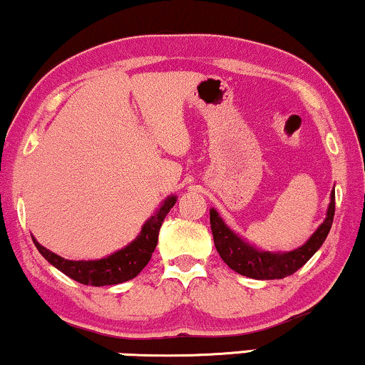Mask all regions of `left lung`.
<instances>
[{"label":"left lung","mask_w":365,"mask_h":365,"mask_svg":"<svg viewBox=\"0 0 365 365\" xmlns=\"http://www.w3.org/2000/svg\"><path fill=\"white\" fill-rule=\"evenodd\" d=\"M334 215L335 191H331L327 218L314 230L313 235L308 238L307 244L289 252H269L259 249V247L250 244L244 237L233 232L215 208L210 210V223L211 232H213L215 247H217L220 257L223 259V262L228 267L245 277L269 281V279H282L291 276L317 254V250L323 245L328 232H330L331 223H334Z\"/></svg>","instance_id":"1"}]
</instances>
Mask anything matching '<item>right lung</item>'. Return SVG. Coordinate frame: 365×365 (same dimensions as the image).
<instances>
[{
	"instance_id": "add662e5",
	"label": "right lung",
	"mask_w": 365,
	"mask_h": 365,
	"mask_svg": "<svg viewBox=\"0 0 365 365\" xmlns=\"http://www.w3.org/2000/svg\"><path fill=\"white\" fill-rule=\"evenodd\" d=\"M178 201V196L170 195L165 197L155 210V213L142 225V230L137 237L125 245L123 249L113 252L103 259L96 260H67L61 255L53 254L43 245H40L34 238V244L37 250L43 255V259L53 267L64 272L67 277L74 279L86 286H111L120 282L130 281L137 277L138 274L150 260L154 254L157 242H159V232L162 222L168 217L170 208Z\"/></svg>"
}]
</instances>
